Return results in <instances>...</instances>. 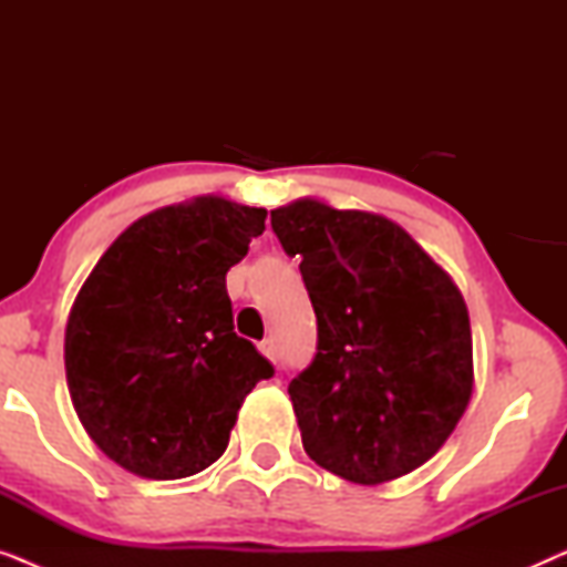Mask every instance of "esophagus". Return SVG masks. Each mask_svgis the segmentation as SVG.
<instances>
[{
  "label": "esophagus",
  "mask_w": 567,
  "mask_h": 567,
  "mask_svg": "<svg viewBox=\"0 0 567 567\" xmlns=\"http://www.w3.org/2000/svg\"><path fill=\"white\" fill-rule=\"evenodd\" d=\"M260 353L266 355V359H270L276 363V359H278V351H276V343H274V338H266V340H260Z\"/></svg>",
  "instance_id": "obj_1"
}]
</instances>
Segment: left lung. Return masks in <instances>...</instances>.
<instances>
[{
	"label": "left lung",
	"mask_w": 567,
	"mask_h": 567,
	"mask_svg": "<svg viewBox=\"0 0 567 567\" xmlns=\"http://www.w3.org/2000/svg\"><path fill=\"white\" fill-rule=\"evenodd\" d=\"M299 258L317 353L289 394L305 452L359 485L402 477L444 446L472 394L460 289L398 224L305 198L270 212Z\"/></svg>",
	"instance_id": "1"
}]
</instances>
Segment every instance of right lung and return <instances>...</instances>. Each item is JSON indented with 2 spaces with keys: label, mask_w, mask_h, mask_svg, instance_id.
<instances>
[{
  "label": "right lung",
  "mask_w": 567,
  "mask_h": 567,
  "mask_svg": "<svg viewBox=\"0 0 567 567\" xmlns=\"http://www.w3.org/2000/svg\"><path fill=\"white\" fill-rule=\"evenodd\" d=\"M266 208L206 196L131 224L66 322L64 363L90 439L123 470L181 480L224 454L237 410L274 363L231 320L227 270Z\"/></svg>",
  "instance_id": "add662e5"
}]
</instances>
